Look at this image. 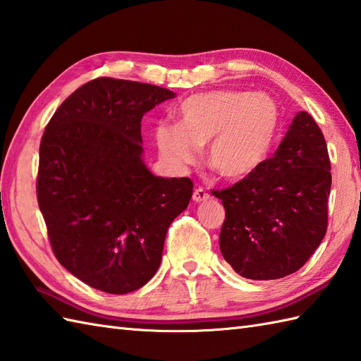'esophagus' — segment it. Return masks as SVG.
Masks as SVG:
<instances>
[{"label":"esophagus","instance_id":"1","mask_svg":"<svg viewBox=\"0 0 361 361\" xmlns=\"http://www.w3.org/2000/svg\"><path fill=\"white\" fill-rule=\"evenodd\" d=\"M209 198V194L206 192L204 189H202V188H198V189H195L194 190V195H192V200L195 202V203H202V202H206Z\"/></svg>","mask_w":361,"mask_h":361}]
</instances>
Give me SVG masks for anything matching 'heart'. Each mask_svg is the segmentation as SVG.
Listing matches in <instances>:
<instances>
[{
	"label": "heart",
	"instance_id": "obj_1",
	"mask_svg": "<svg viewBox=\"0 0 361 361\" xmlns=\"http://www.w3.org/2000/svg\"><path fill=\"white\" fill-rule=\"evenodd\" d=\"M281 111L264 93L212 90L188 97L176 110V124H159L155 142L161 159L183 171L204 145L208 166L225 180H243L270 155Z\"/></svg>",
	"mask_w": 361,
	"mask_h": 361
}]
</instances>
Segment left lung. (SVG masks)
<instances>
[{
	"mask_svg": "<svg viewBox=\"0 0 361 361\" xmlns=\"http://www.w3.org/2000/svg\"><path fill=\"white\" fill-rule=\"evenodd\" d=\"M331 185L324 136L309 113L299 111L271 158L214 192L225 208L221 256L247 279L298 271L324 239Z\"/></svg>",
	"mask_w": 361,
	"mask_h": 361,
	"instance_id": "left-lung-1",
	"label": "left lung"
}]
</instances>
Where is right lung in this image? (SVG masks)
Instances as JSON below:
<instances>
[{"mask_svg": "<svg viewBox=\"0 0 361 361\" xmlns=\"http://www.w3.org/2000/svg\"><path fill=\"white\" fill-rule=\"evenodd\" d=\"M171 90L101 78L66 99L40 144L38 206L52 251L68 271L105 293L145 286L173 219L192 197L189 178L153 175L141 119Z\"/></svg>", "mask_w": 361, "mask_h": 361, "instance_id": "1", "label": "right lung"}]
</instances>
